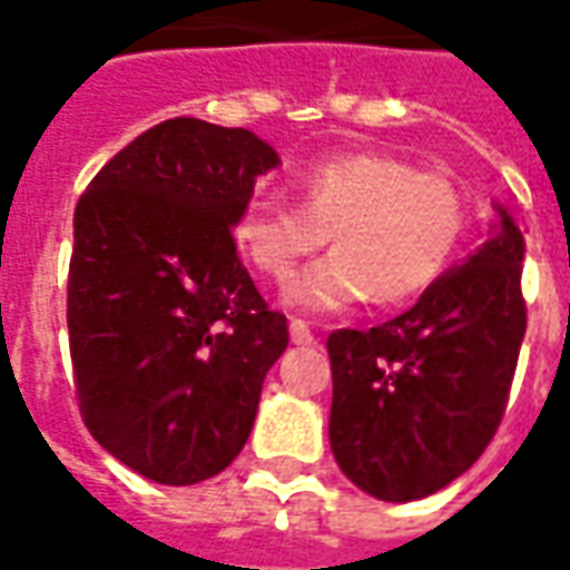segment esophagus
<instances>
[{
    "mask_svg": "<svg viewBox=\"0 0 570 570\" xmlns=\"http://www.w3.org/2000/svg\"><path fill=\"white\" fill-rule=\"evenodd\" d=\"M288 333H292V342H295V345H314V342H317V336L311 333V326H307L304 320H292V323H288Z\"/></svg>",
    "mask_w": 570,
    "mask_h": 570,
    "instance_id": "obj_1",
    "label": "esophagus"
}]
</instances>
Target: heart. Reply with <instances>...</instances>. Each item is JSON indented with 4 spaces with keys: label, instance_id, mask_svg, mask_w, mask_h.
<instances>
[{
    "label": "heart",
    "instance_id": "obj_1",
    "mask_svg": "<svg viewBox=\"0 0 570 570\" xmlns=\"http://www.w3.org/2000/svg\"><path fill=\"white\" fill-rule=\"evenodd\" d=\"M301 206L247 203L234 240L259 273L288 282L333 230L336 250L288 285L304 314H340L374 295L403 304L428 292L466 230V199L434 170L377 151L333 155L297 174Z\"/></svg>",
    "mask_w": 570,
    "mask_h": 570
}]
</instances>
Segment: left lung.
Instances as JSON below:
<instances>
[{"label":"left lung","mask_w":570,"mask_h":570,"mask_svg":"<svg viewBox=\"0 0 570 570\" xmlns=\"http://www.w3.org/2000/svg\"><path fill=\"white\" fill-rule=\"evenodd\" d=\"M523 250L511 212L494 203L482 247L450 266L405 314L326 340L330 444L362 492L419 501L489 448L527 333Z\"/></svg>","instance_id":"obj_1"}]
</instances>
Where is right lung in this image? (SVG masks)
<instances>
[{
    "instance_id": "obj_1",
    "label": "right lung",
    "mask_w": 570,
    "mask_h": 570,
    "mask_svg": "<svg viewBox=\"0 0 570 570\" xmlns=\"http://www.w3.org/2000/svg\"><path fill=\"white\" fill-rule=\"evenodd\" d=\"M278 155L250 129L165 120L117 151L76 206L69 352L100 448L161 485H196L250 438L288 323L234 247Z\"/></svg>"
}]
</instances>
